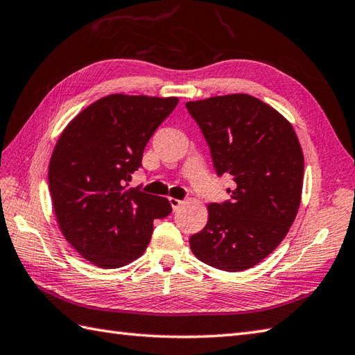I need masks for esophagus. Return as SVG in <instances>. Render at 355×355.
Here are the masks:
<instances>
[{
    "mask_svg": "<svg viewBox=\"0 0 355 355\" xmlns=\"http://www.w3.org/2000/svg\"><path fill=\"white\" fill-rule=\"evenodd\" d=\"M169 202H171V206H172V209L173 210H177L180 206L183 205L184 201H182V200H177V198H172V197H169Z\"/></svg>",
    "mask_w": 355,
    "mask_h": 355,
    "instance_id": "obj_1",
    "label": "esophagus"
}]
</instances>
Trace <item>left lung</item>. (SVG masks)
Here are the masks:
<instances>
[{
	"label": "left lung",
	"instance_id": "1",
	"mask_svg": "<svg viewBox=\"0 0 355 355\" xmlns=\"http://www.w3.org/2000/svg\"><path fill=\"white\" fill-rule=\"evenodd\" d=\"M218 175L230 177V200L207 206L206 227L191 250L210 267L243 271L275 250L297 215L304 154L291 123L248 94L187 102Z\"/></svg>",
	"mask_w": 355,
	"mask_h": 355
}]
</instances>
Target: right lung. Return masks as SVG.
I'll use <instances>...</instances> for the list:
<instances>
[{
	"mask_svg": "<svg viewBox=\"0 0 355 355\" xmlns=\"http://www.w3.org/2000/svg\"><path fill=\"white\" fill-rule=\"evenodd\" d=\"M177 97L110 94L67 125L49 166L53 209L65 239L101 268H119L146 250L168 198L126 189L146 143Z\"/></svg>",
	"mask_w": 355,
	"mask_h": 355,
	"instance_id": "add662e5",
	"label": "right lung"
}]
</instances>
